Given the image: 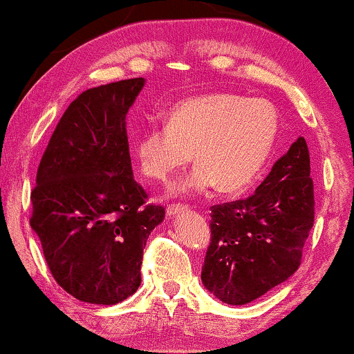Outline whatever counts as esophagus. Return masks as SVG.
Instances as JSON below:
<instances>
[{
    "instance_id": "esophagus-1",
    "label": "esophagus",
    "mask_w": 354,
    "mask_h": 354,
    "mask_svg": "<svg viewBox=\"0 0 354 354\" xmlns=\"http://www.w3.org/2000/svg\"><path fill=\"white\" fill-rule=\"evenodd\" d=\"M185 209H186L185 204H171V205H168V207H167V214L169 217H171V216H176V214L183 212Z\"/></svg>"
}]
</instances>
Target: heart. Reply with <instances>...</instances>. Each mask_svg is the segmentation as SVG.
I'll list each match as a JSON object with an SVG mask.
<instances>
[{"label": "heart", "mask_w": 354, "mask_h": 354, "mask_svg": "<svg viewBox=\"0 0 354 354\" xmlns=\"http://www.w3.org/2000/svg\"><path fill=\"white\" fill-rule=\"evenodd\" d=\"M277 133V114L266 100L210 93L173 107L167 125H150L137 142L142 173L168 183L191 160L198 167L173 192L196 194L214 185L245 189L265 165Z\"/></svg>", "instance_id": "b5f03b06"}]
</instances>
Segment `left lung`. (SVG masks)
Segmentation results:
<instances>
[{
    "label": "left lung",
    "instance_id": "obj_1",
    "mask_svg": "<svg viewBox=\"0 0 354 354\" xmlns=\"http://www.w3.org/2000/svg\"><path fill=\"white\" fill-rule=\"evenodd\" d=\"M314 181L299 137L247 199L210 207V243L201 279L222 302L243 306L301 266L314 227Z\"/></svg>",
    "mask_w": 354,
    "mask_h": 354
}]
</instances>
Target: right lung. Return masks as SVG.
<instances>
[{
	"label": "right lung",
	"mask_w": 354,
	"mask_h": 354,
	"mask_svg": "<svg viewBox=\"0 0 354 354\" xmlns=\"http://www.w3.org/2000/svg\"><path fill=\"white\" fill-rule=\"evenodd\" d=\"M144 78L83 91L58 120L30 192V227L53 279L78 301L113 306L140 286L163 205L133 180L125 115Z\"/></svg>",
	"instance_id": "right-lung-1"
}]
</instances>
